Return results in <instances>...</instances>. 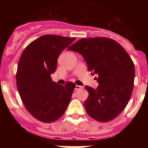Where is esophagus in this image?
<instances>
[{"mask_svg": "<svg viewBox=\"0 0 148 148\" xmlns=\"http://www.w3.org/2000/svg\"><path fill=\"white\" fill-rule=\"evenodd\" d=\"M83 86H79V85H76V87H75V89L76 90H79V89H82Z\"/></svg>", "mask_w": 148, "mask_h": 148, "instance_id": "obj_1", "label": "esophagus"}]
</instances>
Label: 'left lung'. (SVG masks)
Returning a JSON list of instances; mask_svg holds the SVG:
<instances>
[{"label":"left lung","instance_id":"obj_1","mask_svg":"<svg viewBox=\"0 0 148 148\" xmlns=\"http://www.w3.org/2000/svg\"><path fill=\"white\" fill-rule=\"evenodd\" d=\"M68 49L82 55L88 70L98 75L97 89L85 86L89 92L86 113L98 122L114 120L126 107L133 90L135 66L130 55L117 41L104 37L82 38Z\"/></svg>","mask_w":148,"mask_h":148}]
</instances>
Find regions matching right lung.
I'll return each instance as SVG.
<instances>
[{
  "label": "right lung",
  "instance_id": "right-lung-1",
  "mask_svg": "<svg viewBox=\"0 0 148 148\" xmlns=\"http://www.w3.org/2000/svg\"><path fill=\"white\" fill-rule=\"evenodd\" d=\"M75 38L44 35L26 46L18 64L16 85L22 102L34 118L53 122L65 112L76 84L62 86L52 81L62 51Z\"/></svg>",
  "mask_w": 148,
  "mask_h": 148
}]
</instances>
